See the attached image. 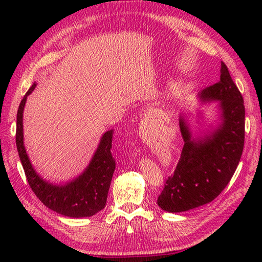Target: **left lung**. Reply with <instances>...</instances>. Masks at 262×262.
I'll use <instances>...</instances> for the list:
<instances>
[{
	"mask_svg": "<svg viewBox=\"0 0 262 262\" xmlns=\"http://www.w3.org/2000/svg\"><path fill=\"white\" fill-rule=\"evenodd\" d=\"M198 99L203 103L219 102L217 120L209 129L193 135L185 115L180 117L185 145L174 173L158 198L159 207L169 213L187 211L214 200L230 182L242 155L244 102L223 62L220 81L198 93Z\"/></svg>",
	"mask_w": 262,
	"mask_h": 262,
	"instance_id": "left-lung-1",
	"label": "left lung"
}]
</instances>
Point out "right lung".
Returning <instances> with one entry per match:
<instances>
[{"mask_svg": "<svg viewBox=\"0 0 262 262\" xmlns=\"http://www.w3.org/2000/svg\"><path fill=\"white\" fill-rule=\"evenodd\" d=\"M36 85L35 82L21 100L16 115V149L27 180L32 191L49 209L74 219L93 216L104 208L116 169L115 159L110 152L113 130L105 132L101 136L90 163L73 180L65 183H53L43 179L31 164L24 142V110L27 98L35 90Z\"/></svg>", "mask_w": 262, "mask_h": 262, "instance_id": "obj_1", "label": "right lung"}]
</instances>
